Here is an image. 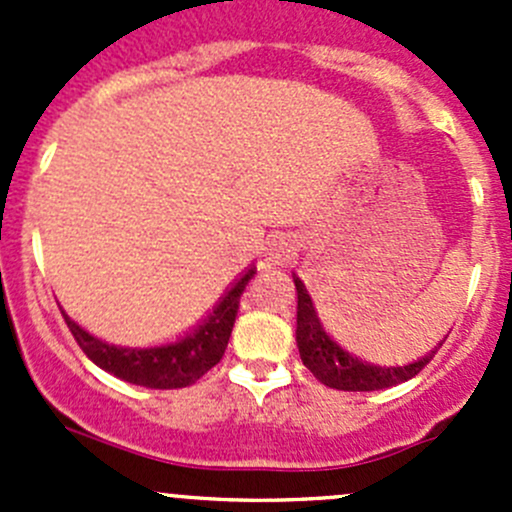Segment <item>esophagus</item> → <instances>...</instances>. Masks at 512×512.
I'll use <instances>...</instances> for the list:
<instances>
[{"instance_id": "esophagus-1", "label": "esophagus", "mask_w": 512, "mask_h": 512, "mask_svg": "<svg viewBox=\"0 0 512 512\" xmlns=\"http://www.w3.org/2000/svg\"><path fill=\"white\" fill-rule=\"evenodd\" d=\"M294 250H297V247H294L292 240H287V237H280V240H275L270 245V257L275 262H285L294 255Z\"/></svg>"}]
</instances>
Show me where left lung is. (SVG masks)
I'll return each instance as SVG.
<instances>
[{
    "instance_id": "left-lung-1",
    "label": "left lung",
    "mask_w": 512,
    "mask_h": 512,
    "mask_svg": "<svg viewBox=\"0 0 512 512\" xmlns=\"http://www.w3.org/2000/svg\"><path fill=\"white\" fill-rule=\"evenodd\" d=\"M297 289V347L302 364L322 381L329 389L339 391H376L389 389V386L404 384V381L414 379L418 371L433 359L438 347L423 359L414 361L406 366H374L359 361L356 356L344 352L339 344H334L327 337V332L319 324L317 312L312 307L307 289L299 280H294Z\"/></svg>"
}]
</instances>
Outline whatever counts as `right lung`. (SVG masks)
<instances>
[{
    "label": "right lung",
    "mask_w": 512,
    "mask_h": 512,
    "mask_svg": "<svg viewBox=\"0 0 512 512\" xmlns=\"http://www.w3.org/2000/svg\"><path fill=\"white\" fill-rule=\"evenodd\" d=\"M252 275H255V270L245 272L235 282V287L225 294L223 302L215 307V312L205 319V324H200L193 334H188L180 342L168 344V347H113V344L91 337L89 332H84L79 324L71 322L64 314L66 327L74 334L81 352L108 374L118 376L128 384L148 386V389H183V386L195 384L200 376L208 374L223 359L237 307H240V294L245 292V285L252 280Z\"/></svg>",
    "instance_id": "add662e5"
}]
</instances>
